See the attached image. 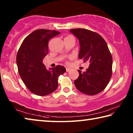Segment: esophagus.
Masks as SVG:
<instances>
[{
  "label": "esophagus",
  "instance_id": "esophagus-1",
  "mask_svg": "<svg viewBox=\"0 0 133 133\" xmlns=\"http://www.w3.org/2000/svg\"><path fill=\"white\" fill-rule=\"evenodd\" d=\"M70 70H71V69H70V68H66V71H67V72H69Z\"/></svg>",
  "mask_w": 133,
  "mask_h": 133
}]
</instances>
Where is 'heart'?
<instances>
[{"instance_id":"heart-1","label":"heart","mask_w":133,"mask_h":133,"mask_svg":"<svg viewBox=\"0 0 133 133\" xmlns=\"http://www.w3.org/2000/svg\"><path fill=\"white\" fill-rule=\"evenodd\" d=\"M72 37L71 36H67L66 37H65V38H68V37Z\"/></svg>"}]
</instances>
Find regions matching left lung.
I'll return each instance as SVG.
<instances>
[{
  "instance_id": "8db88e82",
  "label": "left lung",
  "mask_w": 133,
  "mask_h": 133,
  "mask_svg": "<svg viewBox=\"0 0 133 133\" xmlns=\"http://www.w3.org/2000/svg\"><path fill=\"white\" fill-rule=\"evenodd\" d=\"M70 32L78 38L80 49L78 57L89 67L75 80L78 91L87 95L102 92L109 84L112 75V58L104 39L97 33L85 29H71Z\"/></svg>"
}]
</instances>
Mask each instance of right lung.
Instances as JSON below:
<instances>
[{
	"instance_id": "obj_1",
	"label": "right lung",
	"mask_w": 133,
	"mask_h": 133,
	"mask_svg": "<svg viewBox=\"0 0 133 133\" xmlns=\"http://www.w3.org/2000/svg\"><path fill=\"white\" fill-rule=\"evenodd\" d=\"M56 30L38 29L29 35L17 51L16 63L19 75L29 90L36 95L52 93L58 87V77L66 71L58 65L48 70L43 60L48 54V42L60 34Z\"/></svg>"
}]
</instances>
